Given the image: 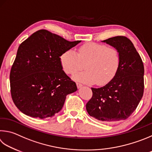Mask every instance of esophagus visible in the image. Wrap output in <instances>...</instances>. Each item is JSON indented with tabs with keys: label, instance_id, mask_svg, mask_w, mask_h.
<instances>
[{
	"label": "esophagus",
	"instance_id": "obj_1",
	"mask_svg": "<svg viewBox=\"0 0 152 152\" xmlns=\"http://www.w3.org/2000/svg\"><path fill=\"white\" fill-rule=\"evenodd\" d=\"M76 86L78 88H80L82 86V84H81L80 83H78V82H76Z\"/></svg>",
	"mask_w": 152,
	"mask_h": 152
}]
</instances>
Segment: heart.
<instances>
[{
  "instance_id": "1",
  "label": "heart",
  "mask_w": 152,
  "mask_h": 152,
  "mask_svg": "<svg viewBox=\"0 0 152 152\" xmlns=\"http://www.w3.org/2000/svg\"><path fill=\"white\" fill-rule=\"evenodd\" d=\"M62 67L70 75L84 68L85 72L78 73L74 78L84 83L102 86L114 78L120 64L119 52L114 48L95 42H88L81 46L78 53L68 50L60 56Z\"/></svg>"
}]
</instances>
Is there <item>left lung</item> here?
I'll list each match as a JSON object with an SVG mask.
<instances>
[{
    "instance_id": "1",
    "label": "left lung",
    "mask_w": 152,
    "mask_h": 152,
    "mask_svg": "<svg viewBox=\"0 0 152 152\" xmlns=\"http://www.w3.org/2000/svg\"><path fill=\"white\" fill-rule=\"evenodd\" d=\"M102 42L119 52L120 66L106 86L92 88V97L86 107L90 116L102 122L124 120L135 111L143 96L144 67L133 43L127 37L118 36Z\"/></svg>"
}]
</instances>
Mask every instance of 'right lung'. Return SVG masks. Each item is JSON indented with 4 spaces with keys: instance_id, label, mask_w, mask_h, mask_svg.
Wrapping results in <instances>:
<instances>
[{
    "instance_id": "obj_1",
    "label": "right lung",
    "mask_w": 152,
    "mask_h": 152,
    "mask_svg": "<svg viewBox=\"0 0 152 152\" xmlns=\"http://www.w3.org/2000/svg\"><path fill=\"white\" fill-rule=\"evenodd\" d=\"M80 42L40 30L20 44L10 73L11 96L20 112L44 119L61 110L77 86L62 70L60 56Z\"/></svg>"
}]
</instances>
